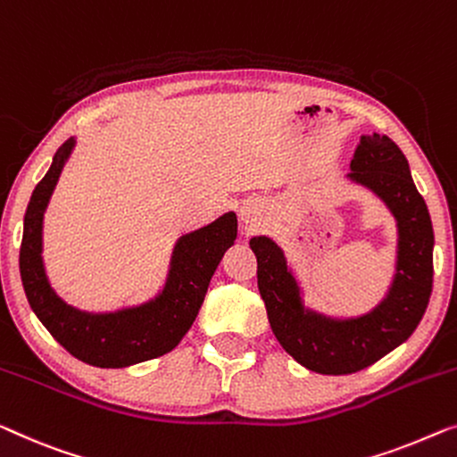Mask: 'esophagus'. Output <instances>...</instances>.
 <instances>
[{
	"label": "esophagus",
	"mask_w": 457,
	"mask_h": 457,
	"mask_svg": "<svg viewBox=\"0 0 457 457\" xmlns=\"http://www.w3.org/2000/svg\"><path fill=\"white\" fill-rule=\"evenodd\" d=\"M257 218H260V208H257V204L253 202L245 204L241 208V220L245 222L247 230H253L257 227Z\"/></svg>",
	"instance_id": "obj_1"
}]
</instances>
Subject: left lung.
<instances>
[{"instance_id":"obj_1","label":"left lung","mask_w":457,"mask_h":457,"mask_svg":"<svg viewBox=\"0 0 457 457\" xmlns=\"http://www.w3.org/2000/svg\"><path fill=\"white\" fill-rule=\"evenodd\" d=\"M348 179L371 189L398 227L392 287L369 313L336 320L305 309L284 251L268 237L249 241L257 257V288L276 340L296 362L321 375L356 373L406 342L425 315L433 290L431 216L402 150L387 136H361Z\"/></svg>"}]
</instances>
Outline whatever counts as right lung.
Returning a JSON list of instances; mask_svg holds the SVG:
<instances>
[{
	"label": "right lung",
	"instance_id": "obj_1",
	"mask_svg": "<svg viewBox=\"0 0 457 457\" xmlns=\"http://www.w3.org/2000/svg\"><path fill=\"white\" fill-rule=\"evenodd\" d=\"M76 146L70 137L38 185L24 214L20 278L35 315L78 361L92 367L121 369L173 350L195 321L224 251L237 239V216L227 212L206 227L183 235L170 255L164 288L140 307L115 313H88L68 305L51 288L43 266V216L63 164Z\"/></svg>",
	"mask_w": 457,
	"mask_h": 457
}]
</instances>
